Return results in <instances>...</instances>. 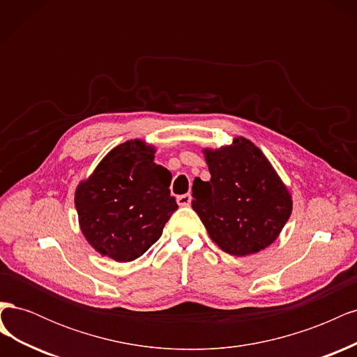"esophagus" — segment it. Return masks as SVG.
I'll use <instances>...</instances> for the list:
<instances>
[{
	"mask_svg": "<svg viewBox=\"0 0 357 357\" xmlns=\"http://www.w3.org/2000/svg\"><path fill=\"white\" fill-rule=\"evenodd\" d=\"M190 201H192L190 193H185V195H180V197H177V204L180 205V207H189V205H190Z\"/></svg>",
	"mask_w": 357,
	"mask_h": 357,
	"instance_id": "obj_1",
	"label": "esophagus"
}]
</instances>
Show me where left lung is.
Wrapping results in <instances>:
<instances>
[{
    "label": "left lung",
    "instance_id": "1",
    "mask_svg": "<svg viewBox=\"0 0 357 357\" xmlns=\"http://www.w3.org/2000/svg\"><path fill=\"white\" fill-rule=\"evenodd\" d=\"M210 181L193 180L192 208L210 238L232 256L271 245L291 214V193L262 150L244 137L204 149Z\"/></svg>",
    "mask_w": 357,
    "mask_h": 357
}]
</instances>
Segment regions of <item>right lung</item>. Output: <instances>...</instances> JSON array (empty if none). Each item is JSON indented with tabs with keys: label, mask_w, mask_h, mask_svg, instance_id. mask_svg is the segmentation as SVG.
<instances>
[{
	"label": "right lung",
	"mask_w": 357,
	"mask_h": 357,
	"mask_svg": "<svg viewBox=\"0 0 357 357\" xmlns=\"http://www.w3.org/2000/svg\"><path fill=\"white\" fill-rule=\"evenodd\" d=\"M155 146L129 139L112 149L75 189L86 241L116 262L144 255L178 208L169 195L171 172L155 164Z\"/></svg>",
	"instance_id": "right-lung-1"
}]
</instances>
